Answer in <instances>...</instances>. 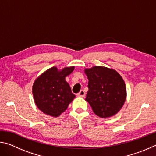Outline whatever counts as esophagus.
Listing matches in <instances>:
<instances>
[{"instance_id": "esophagus-1", "label": "esophagus", "mask_w": 156, "mask_h": 156, "mask_svg": "<svg viewBox=\"0 0 156 156\" xmlns=\"http://www.w3.org/2000/svg\"><path fill=\"white\" fill-rule=\"evenodd\" d=\"M84 96H85V92H84V90H81L78 94V96L79 97H84Z\"/></svg>"}]
</instances>
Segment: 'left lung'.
I'll return each mask as SVG.
<instances>
[{
	"instance_id": "8db88e82",
	"label": "left lung",
	"mask_w": 156,
	"mask_h": 156,
	"mask_svg": "<svg viewBox=\"0 0 156 156\" xmlns=\"http://www.w3.org/2000/svg\"><path fill=\"white\" fill-rule=\"evenodd\" d=\"M89 91L85 100L94 113L100 118H109L122 109L126 98L125 81L113 69L94 66L85 69Z\"/></svg>"
}]
</instances>
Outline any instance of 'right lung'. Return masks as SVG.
I'll return each instance as SVG.
<instances>
[{
  "label": "right lung",
  "mask_w": 156,
  "mask_h": 156,
  "mask_svg": "<svg viewBox=\"0 0 156 156\" xmlns=\"http://www.w3.org/2000/svg\"><path fill=\"white\" fill-rule=\"evenodd\" d=\"M74 68L72 66L58 69L53 67L36 79L32 87L33 97L41 112L51 117H58L67 109L76 96L65 78Z\"/></svg>",
  "instance_id": "1"
}]
</instances>
